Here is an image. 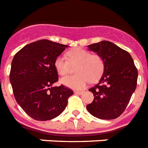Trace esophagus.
Wrapping results in <instances>:
<instances>
[{
	"instance_id": "1",
	"label": "esophagus",
	"mask_w": 148,
	"mask_h": 148,
	"mask_svg": "<svg viewBox=\"0 0 148 148\" xmlns=\"http://www.w3.org/2000/svg\"><path fill=\"white\" fill-rule=\"evenodd\" d=\"M75 93L77 95H83L84 93V91H75Z\"/></svg>"
}]
</instances>
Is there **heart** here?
I'll use <instances>...</instances> for the list:
<instances>
[{"label":"heart","mask_w":148,"mask_h":148,"mask_svg":"<svg viewBox=\"0 0 148 148\" xmlns=\"http://www.w3.org/2000/svg\"><path fill=\"white\" fill-rule=\"evenodd\" d=\"M67 58L58 56L54 62L56 70L61 76H64L70 70V64H77L76 74L67 76L61 79L60 83L67 87L74 89H81L86 86L89 80H97L103 73L104 62L101 57L91 54L89 51L81 47L68 51Z\"/></svg>","instance_id":"b5f03b06"}]
</instances>
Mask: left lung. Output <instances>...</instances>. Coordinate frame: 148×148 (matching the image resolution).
Instances as JSON below:
<instances>
[{
    "instance_id": "obj_1",
    "label": "left lung",
    "mask_w": 148,
    "mask_h": 148,
    "mask_svg": "<svg viewBox=\"0 0 148 148\" xmlns=\"http://www.w3.org/2000/svg\"><path fill=\"white\" fill-rule=\"evenodd\" d=\"M88 49L97 53L104 62L99 83L89 89L94 100L86 105L92 116L114 120L123 114L137 86L138 70L127 51L107 40L92 43Z\"/></svg>"
}]
</instances>
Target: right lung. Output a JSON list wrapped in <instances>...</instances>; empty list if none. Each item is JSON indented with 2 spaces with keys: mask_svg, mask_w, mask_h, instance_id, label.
I'll list each match as a JSON object with an SVG mask.
<instances>
[{
  "mask_svg": "<svg viewBox=\"0 0 148 148\" xmlns=\"http://www.w3.org/2000/svg\"><path fill=\"white\" fill-rule=\"evenodd\" d=\"M67 45L40 40L25 46L11 63L10 81L19 106L32 118L49 120L62 113L73 91L64 86H54L59 80L54 66Z\"/></svg>",
  "mask_w": 148,
  "mask_h": 148,
  "instance_id": "obj_1",
  "label": "right lung"
}]
</instances>
